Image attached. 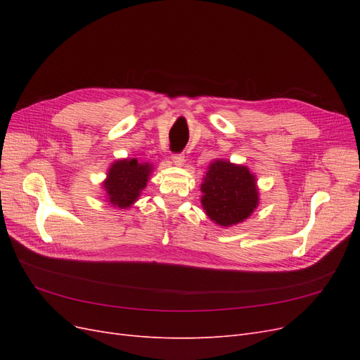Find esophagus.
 <instances>
[{
  "label": "esophagus",
  "instance_id": "esophagus-1",
  "mask_svg": "<svg viewBox=\"0 0 360 360\" xmlns=\"http://www.w3.org/2000/svg\"><path fill=\"white\" fill-rule=\"evenodd\" d=\"M171 160H172V163H174V165H176V167H181L183 162H184V155H183V153L172 155Z\"/></svg>",
  "mask_w": 360,
  "mask_h": 360
}]
</instances>
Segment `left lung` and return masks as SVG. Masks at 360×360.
Masks as SVG:
<instances>
[{
    "instance_id": "obj_1",
    "label": "left lung",
    "mask_w": 360,
    "mask_h": 360,
    "mask_svg": "<svg viewBox=\"0 0 360 360\" xmlns=\"http://www.w3.org/2000/svg\"><path fill=\"white\" fill-rule=\"evenodd\" d=\"M205 214L221 226H231L252 214L258 205L255 176L249 168L216 159L201 184Z\"/></svg>"
}]
</instances>
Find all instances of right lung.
Here are the masks:
<instances>
[{
  "mask_svg": "<svg viewBox=\"0 0 360 360\" xmlns=\"http://www.w3.org/2000/svg\"><path fill=\"white\" fill-rule=\"evenodd\" d=\"M153 167L148 162L141 163L136 159L115 160L108 169V177L102 183L108 202L117 209H127L132 205L147 186Z\"/></svg>",
  "mask_w": 360,
  "mask_h": 360,
  "instance_id": "obj_1",
  "label": "right lung"
}]
</instances>
